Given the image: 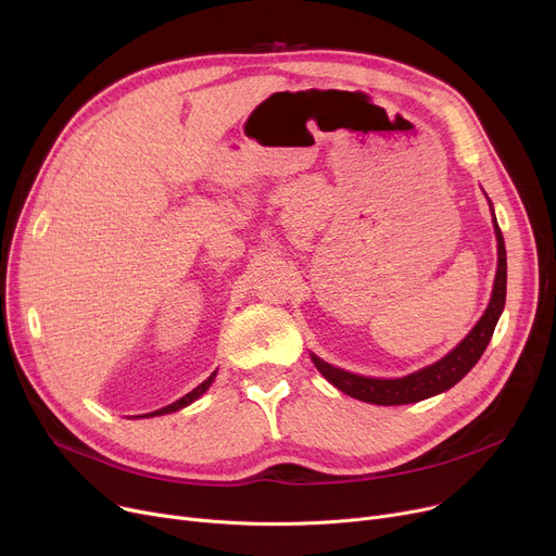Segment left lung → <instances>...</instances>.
<instances>
[{
	"instance_id": "8db88e82",
	"label": "left lung",
	"mask_w": 556,
	"mask_h": 556,
	"mask_svg": "<svg viewBox=\"0 0 556 556\" xmlns=\"http://www.w3.org/2000/svg\"><path fill=\"white\" fill-rule=\"evenodd\" d=\"M493 227H495V239H498V273H495L493 281V293L491 302L480 317V323L473 327V331L466 336L448 356L442 361H437L434 365L419 369L410 376L403 378H365L358 374H349L344 369H338L325 361H319L317 356H311L315 367L323 371L329 383H333L340 392L376 403V405H405V403H417L428 396H434L440 392H446L453 388L457 381L471 371V367L480 361L484 354V349L493 336L495 325H498V317L505 308V295H507V252H505V239L503 231L495 223L493 216Z\"/></svg>"
}]
</instances>
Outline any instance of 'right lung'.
<instances>
[{"label":"right lung","mask_w":556,"mask_h":556,"mask_svg":"<svg viewBox=\"0 0 556 556\" xmlns=\"http://www.w3.org/2000/svg\"><path fill=\"white\" fill-rule=\"evenodd\" d=\"M214 378H216V371L207 378V381L204 383H200L195 390H191L187 396H182V399H178L175 403H170V405H166V407H162V410H155V413H149V415H143V417H157V415H168V413H175V410H180V407H185V405H189V403H193L198 396H202L204 392H207V388L214 383Z\"/></svg>","instance_id":"obj_1"}]
</instances>
